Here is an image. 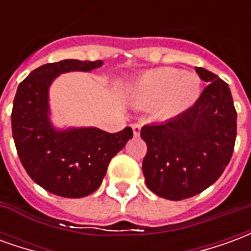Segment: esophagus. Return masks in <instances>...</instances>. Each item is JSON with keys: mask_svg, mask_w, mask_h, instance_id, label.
Instances as JSON below:
<instances>
[{"mask_svg": "<svg viewBox=\"0 0 251 251\" xmlns=\"http://www.w3.org/2000/svg\"><path fill=\"white\" fill-rule=\"evenodd\" d=\"M131 129H133V134L136 137L140 136V133H141V126L138 125V124H134V125H131Z\"/></svg>", "mask_w": 251, "mask_h": 251, "instance_id": "obj_1", "label": "esophagus"}]
</instances>
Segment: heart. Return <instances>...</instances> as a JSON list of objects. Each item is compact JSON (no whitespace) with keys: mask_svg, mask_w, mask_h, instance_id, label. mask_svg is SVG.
<instances>
[{"mask_svg":"<svg viewBox=\"0 0 251 251\" xmlns=\"http://www.w3.org/2000/svg\"><path fill=\"white\" fill-rule=\"evenodd\" d=\"M201 94V80L194 72L163 67L145 72L130 88L133 102L145 107L156 106L161 118L169 120L194 107Z\"/></svg>","mask_w":251,"mask_h":251,"instance_id":"1","label":"heart"}]
</instances>
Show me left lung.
I'll return each instance as SVG.
<instances>
[{"mask_svg": "<svg viewBox=\"0 0 251 251\" xmlns=\"http://www.w3.org/2000/svg\"><path fill=\"white\" fill-rule=\"evenodd\" d=\"M210 83L184 114L142 126L148 152L142 161L145 183L169 200L200 194L221 177L234 151L237 111L228 84L204 68H195Z\"/></svg>", "mask_w": 251, "mask_h": 251, "instance_id": "1", "label": "left lung"}]
</instances>
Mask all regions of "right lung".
I'll list each match as a JSON object with an SVG mask.
<instances>
[{"instance_id": "add662e5", "label": "right lung", "mask_w": 251, "mask_h": 251, "mask_svg": "<svg viewBox=\"0 0 251 251\" xmlns=\"http://www.w3.org/2000/svg\"><path fill=\"white\" fill-rule=\"evenodd\" d=\"M102 60L66 59L36 68L20 83L12 110V133L30 179L63 198H84L102 183L110 160L133 137L131 127L106 133L94 126L57 127L52 122L50 88L59 75L91 72Z\"/></svg>"}]
</instances>
